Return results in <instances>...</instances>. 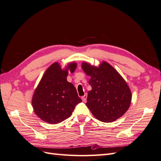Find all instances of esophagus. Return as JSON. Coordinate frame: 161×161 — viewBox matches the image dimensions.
<instances>
[{
	"instance_id": "obj_1",
	"label": "esophagus",
	"mask_w": 161,
	"mask_h": 161,
	"mask_svg": "<svg viewBox=\"0 0 161 161\" xmlns=\"http://www.w3.org/2000/svg\"><path fill=\"white\" fill-rule=\"evenodd\" d=\"M86 97H87V95H86V94H85L84 96H82V101L83 102H85L86 101Z\"/></svg>"
}]
</instances>
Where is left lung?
I'll list each match as a JSON object with an SVG mask.
<instances>
[{
	"label": "left lung",
	"mask_w": 161,
	"mask_h": 161,
	"mask_svg": "<svg viewBox=\"0 0 161 161\" xmlns=\"http://www.w3.org/2000/svg\"><path fill=\"white\" fill-rule=\"evenodd\" d=\"M82 69L91 79L86 105L97 119L105 123L121 118L130 108L131 92L124 78L109 63L97 67L82 63Z\"/></svg>",
	"instance_id": "left-lung-1"
}]
</instances>
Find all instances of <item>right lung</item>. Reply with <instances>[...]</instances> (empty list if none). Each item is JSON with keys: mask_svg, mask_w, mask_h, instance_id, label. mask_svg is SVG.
Here are the masks:
<instances>
[{"mask_svg": "<svg viewBox=\"0 0 161 161\" xmlns=\"http://www.w3.org/2000/svg\"><path fill=\"white\" fill-rule=\"evenodd\" d=\"M76 62H70L65 69L58 62L49 66L34 91L32 107L35 114L42 120L56 124L69 118L75 106L80 103L75 86L67 81L69 72L73 73Z\"/></svg>", "mask_w": 161, "mask_h": 161, "instance_id": "right-lung-1", "label": "right lung"}]
</instances>
